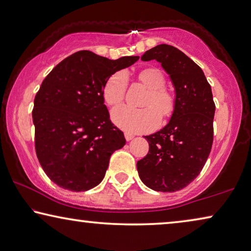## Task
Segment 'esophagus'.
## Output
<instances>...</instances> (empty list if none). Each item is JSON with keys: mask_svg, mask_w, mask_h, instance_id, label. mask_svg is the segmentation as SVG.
I'll return each instance as SVG.
<instances>
[{"mask_svg": "<svg viewBox=\"0 0 251 251\" xmlns=\"http://www.w3.org/2000/svg\"><path fill=\"white\" fill-rule=\"evenodd\" d=\"M124 135H125L126 141H130V140H133V138H134V135H133V134H130V133H127L126 132Z\"/></svg>", "mask_w": 251, "mask_h": 251, "instance_id": "34e87169", "label": "esophagus"}]
</instances>
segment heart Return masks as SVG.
I'll return each mask as SVG.
<instances>
[{"mask_svg": "<svg viewBox=\"0 0 251 251\" xmlns=\"http://www.w3.org/2000/svg\"><path fill=\"white\" fill-rule=\"evenodd\" d=\"M136 78L148 89L141 102L142 109L118 107L111 113V121L127 133H143L154 129L160 119L173 116L176 97L166 85V76L158 67H145L136 73ZM127 78L123 72H116L107 78L102 87V100L108 107H116L124 100Z\"/></svg>", "mask_w": 251, "mask_h": 251, "instance_id": "heart-1", "label": "heart"}]
</instances>
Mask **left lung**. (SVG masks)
<instances>
[{"label":"left lung","mask_w":251,"mask_h":251,"mask_svg":"<svg viewBox=\"0 0 251 251\" xmlns=\"http://www.w3.org/2000/svg\"><path fill=\"white\" fill-rule=\"evenodd\" d=\"M141 59H155L169 74L176 109L162 129L144 136L150 150L137 161L138 176L149 188L173 193L200 175L211 152L215 113L212 89L201 67L170 45H158Z\"/></svg>","instance_id":"8db88e82"}]
</instances>
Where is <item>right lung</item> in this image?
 Segmentation results:
<instances>
[{
    "label": "right lung",
    "instance_id": "right-lung-1",
    "mask_svg": "<svg viewBox=\"0 0 251 251\" xmlns=\"http://www.w3.org/2000/svg\"><path fill=\"white\" fill-rule=\"evenodd\" d=\"M138 58L113 61L81 50L45 77L33 101L35 148L45 174L56 185L85 192L101 182L110 155L126 142L110 122L102 87L111 74Z\"/></svg>",
    "mask_w": 251,
    "mask_h": 251
}]
</instances>
